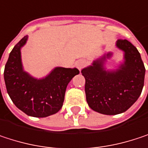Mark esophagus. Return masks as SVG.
Segmentation results:
<instances>
[{
  "mask_svg": "<svg viewBox=\"0 0 148 148\" xmlns=\"http://www.w3.org/2000/svg\"><path fill=\"white\" fill-rule=\"evenodd\" d=\"M75 66H76V68L78 69H81L84 66H85V62L83 61V60H79V61H77L76 62H75Z\"/></svg>",
  "mask_w": 148,
  "mask_h": 148,
  "instance_id": "obj_1",
  "label": "esophagus"
}]
</instances>
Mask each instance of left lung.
<instances>
[{"label":"left lung","mask_w":148,"mask_h":148,"mask_svg":"<svg viewBox=\"0 0 148 148\" xmlns=\"http://www.w3.org/2000/svg\"><path fill=\"white\" fill-rule=\"evenodd\" d=\"M116 47L124 52V62L116 70H105L103 61L111 53L96 60L81 70L89 107L103 115H117L130 109L140 97L145 78V67L137 49L127 39H119Z\"/></svg>","instance_id":"1"}]
</instances>
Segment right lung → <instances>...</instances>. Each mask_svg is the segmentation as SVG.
Masks as SVG:
<instances>
[{"label":"right lung","instance_id":"right-lung-1","mask_svg":"<svg viewBox=\"0 0 148 148\" xmlns=\"http://www.w3.org/2000/svg\"><path fill=\"white\" fill-rule=\"evenodd\" d=\"M24 37L11 51L4 69L8 93L13 103L28 116L46 117L56 114L62 107L68 84L77 69L56 68L43 79H35L23 70L20 49L25 45Z\"/></svg>","mask_w":148,"mask_h":148}]
</instances>
